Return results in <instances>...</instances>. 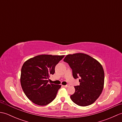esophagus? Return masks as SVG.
Here are the masks:
<instances>
[{"label": "esophagus", "mask_w": 122, "mask_h": 122, "mask_svg": "<svg viewBox=\"0 0 122 122\" xmlns=\"http://www.w3.org/2000/svg\"><path fill=\"white\" fill-rule=\"evenodd\" d=\"M63 86L64 87H68L70 86V85H69V84H66V85H63Z\"/></svg>", "instance_id": "esophagus-1"}]
</instances>
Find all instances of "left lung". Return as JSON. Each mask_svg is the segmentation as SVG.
<instances>
[{"label":"left lung","mask_w":122,"mask_h":122,"mask_svg":"<svg viewBox=\"0 0 122 122\" xmlns=\"http://www.w3.org/2000/svg\"><path fill=\"white\" fill-rule=\"evenodd\" d=\"M63 61L68 63L74 79L80 78V85L75 86L70 96L73 102L81 107L93 104L102 93L104 72L102 65L87 54L79 53L67 55Z\"/></svg>","instance_id":"left-lung-1"}]
</instances>
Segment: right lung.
Instances as JSON below:
<instances>
[{
    "label": "right lung",
    "mask_w": 122,
    "mask_h": 122,
    "mask_svg": "<svg viewBox=\"0 0 122 122\" xmlns=\"http://www.w3.org/2000/svg\"><path fill=\"white\" fill-rule=\"evenodd\" d=\"M64 56L42 54L28 60L23 64L20 82L25 94L35 104L44 106L54 98L61 85L49 83L51 74Z\"/></svg>",
    "instance_id": "obj_1"
}]
</instances>
